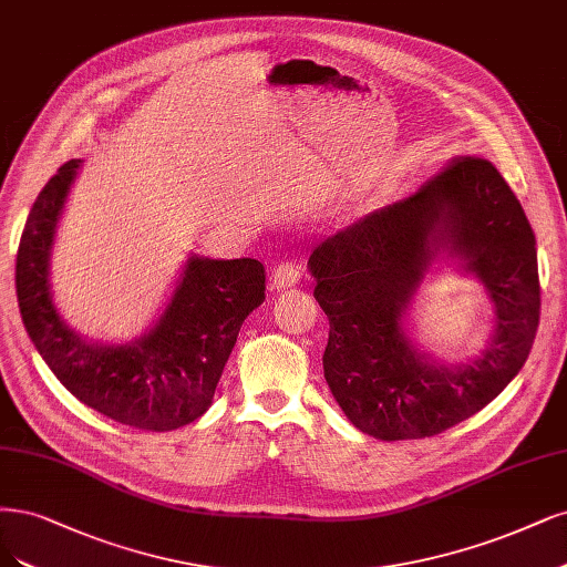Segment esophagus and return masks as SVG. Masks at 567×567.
Listing matches in <instances>:
<instances>
[{
  "mask_svg": "<svg viewBox=\"0 0 567 567\" xmlns=\"http://www.w3.org/2000/svg\"><path fill=\"white\" fill-rule=\"evenodd\" d=\"M302 275V267L298 262H279L271 271V279H269V288L271 290H286L290 286H296L300 281Z\"/></svg>",
  "mask_w": 567,
  "mask_h": 567,
  "instance_id": "obj_1",
  "label": "esophagus"
}]
</instances>
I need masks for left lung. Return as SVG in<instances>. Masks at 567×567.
Masks as SVG:
<instances>
[{
  "mask_svg": "<svg viewBox=\"0 0 567 567\" xmlns=\"http://www.w3.org/2000/svg\"><path fill=\"white\" fill-rule=\"evenodd\" d=\"M451 245L486 284L498 328L460 369L426 362L400 315L433 252ZM330 333L323 375L349 422L384 441L426 439L472 417L528 359L539 326L535 231L512 187L481 157H457L415 194L368 213L309 256Z\"/></svg>",
  "mask_w": 567,
  "mask_h": 567,
  "instance_id": "1",
  "label": "left lung"
}]
</instances>
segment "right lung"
<instances>
[{
    "label": "right lung",
    "mask_w": 567,
    "mask_h": 567,
    "mask_svg": "<svg viewBox=\"0 0 567 567\" xmlns=\"http://www.w3.org/2000/svg\"><path fill=\"white\" fill-rule=\"evenodd\" d=\"M76 166V159L63 164L39 192L18 246L16 292L25 330L82 403L141 432H171L208 410L244 319L265 302V267L250 258H189L171 305L143 340L84 342L58 317L49 292L53 229Z\"/></svg>",
    "instance_id": "add662e5"
}]
</instances>
